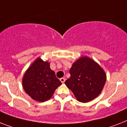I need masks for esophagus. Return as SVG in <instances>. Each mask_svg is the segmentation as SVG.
I'll list each match as a JSON object with an SVG mask.
<instances>
[{
	"mask_svg": "<svg viewBox=\"0 0 127 127\" xmlns=\"http://www.w3.org/2000/svg\"><path fill=\"white\" fill-rule=\"evenodd\" d=\"M60 81H61L62 83H64L65 81V78H61L60 79Z\"/></svg>",
	"mask_w": 127,
	"mask_h": 127,
	"instance_id": "1",
	"label": "esophagus"
}]
</instances>
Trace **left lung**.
Segmentation results:
<instances>
[{"mask_svg":"<svg viewBox=\"0 0 127 127\" xmlns=\"http://www.w3.org/2000/svg\"><path fill=\"white\" fill-rule=\"evenodd\" d=\"M71 76L65 82L76 100L88 102L101 93L106 80V74L94 60L82 56L73 63L70 69Z\"/></svg>","mask_w":127,"mask_h":127,"instance_id":"1","label":"left lung"}]
</instances>
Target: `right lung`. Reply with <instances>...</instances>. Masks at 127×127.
I'll use <instances>...</instances> for the list:
<instances>
[{
  "instance_id": "right-lung-1",
  "label": "right lung",
  "mask_w": 127,
  "mask_h": 127,
  "mask_svg": "<svg viewBox=\"0 0 127 127\" xmlns=\"http://www.w3.org/2000/svg\"><path fill=\"white\" fill-rule=\"evenodd\" d=\"M22 84L25 92L32 99L45 102L51 99L62 82L51 69L50 63L38 57L25 71Z\"/></svg>"
}]
</instances>
